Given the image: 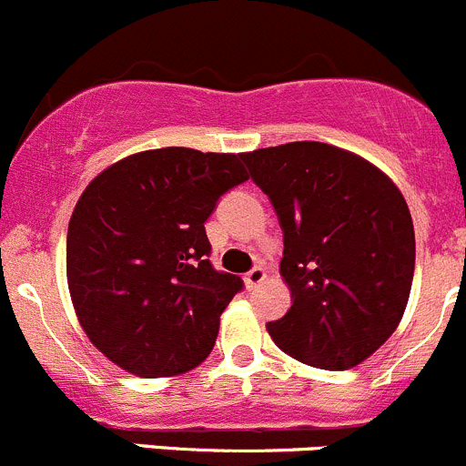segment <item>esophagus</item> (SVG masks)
I'll use <instances>...</instances> for the list:
<instances>
[{
  "label": "esophagus",
  "mask_w": 466,
  "mask_h": 466,
  "mask_svg": "<svg viewBox=\"0 0 466 466\" xmlns=\"http://www.w3.org/2000/svg\"><path fill=\"white\" fill-rule=\"evenodd\" d=\"M265 277H268V274H265V268H260V265H256V268H251L249 272L245 274V283H247V288H256V286H260V283L265 281Z\"/></svg>",
  "instance_id": "esophagus-1"
}]
</instances>
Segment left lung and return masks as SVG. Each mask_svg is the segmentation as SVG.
<instances>
[{
  "instance_id": "obj_1",
  "label": "left lung",
  "mask_w": 466,
  "mask_h": 466,
  "mask_svg": "<svg viewBox=\"0 0 466 466\" xmlns=\"http://www.w3.org/2000/svg\"><path fill=\"white\" fill-rule=\"evenodd\" d=\"M283 230L292 307L268 322L297 361L352 369L396 331L414 279V224L400 189L350 150L320 141L242 153Z\"/></svg>"
}]
</instances>
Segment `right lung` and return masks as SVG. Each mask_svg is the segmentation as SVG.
<instances>
[{
	"label": "right lung",
	"instance_id": "1",
	"mask_svg": "<svg viewBox=\"0 0 466 466\" xmlns=\"http://www.w3.org/2000/svg\"><path fill=\"white\" fill-rule=\"evenodd\" d=\"M249 180L240 155L155 148L88 183L66 242L79 325L109 361L139 378L187 373L210 354L242 279L208 260L206 219Z\"/></svg>",
	"mask_w": 466,
	"mask_h": 466
}]
</instances>
